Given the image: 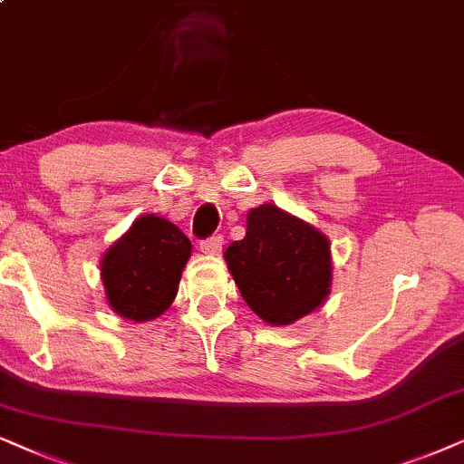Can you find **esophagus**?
<instances>
[{"label":"esophagus","instance_id":"esophagus-1","mask_svg":"<svg viewBox=\"0 0 464 464\" xmlns=\"http://www.w3.org/2000/svg\"><path fill=\"white\" fill-rule=\"evenodd\" d=\"M222 244H225V239H222V236H214V237H208V239H203L201 242V252L203 255H220V250H222Z\"/></svg>","mask_w":464,"mask_h":464}]
</instances>
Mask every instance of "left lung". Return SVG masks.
<instances>
[{
    "label": "left lung",
    "instance_id": "8db88e82",
    "mask_svg": "<svg viewBox=\"0 0 464 464\" xmlns=\"http://www.w3.org/2000/svg\"><path fill=\"white\" fill-rule=\"evenodd\" d=\"M225 261L246 304L271 326L295 324L331 293L329 237L276 203L250 209L246 237L228 246Z\"/></svg>",
    "mask_w": 464,
    "mask_h": 464
}]
</instances>
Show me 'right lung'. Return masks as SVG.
<instances>
[{
    "instance_id": "obj_1",
    "label": "right lung",
    "mask_w": 464,
    "mask_h": 464,
    "mask_svg": "<svg viewBox=\"0 0 464 464\" xmlns=\"http://www.w3.org/2000/svg\"><path fill=\"white\" fill-rule=\"evenodd\" d=\"M193 244L157 214L133 220L99 261L108 305L121 318L148 323L174 304Z\"/></svg>"
}]
</instances>
